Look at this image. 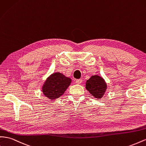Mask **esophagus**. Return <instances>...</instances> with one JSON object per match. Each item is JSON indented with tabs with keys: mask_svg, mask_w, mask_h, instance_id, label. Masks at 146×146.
I'll return each instance as SVG.
<instances>
[{
	"mask_svg": "<svg viewBox=\"0 0 146 146\" xmlns=\"http://www.w3.org/2000/svg\"><path fill=\"white\" fill-rule=\"evenodd\" d=\"M82 82V79H77L76 81V83L77 84H81Z\"/></svg>",
	"mask_w": 146,
	"mask_h": 146,
	"instance_id": "esophagus-1",
	"label": "esophagus"
}]
</instances>
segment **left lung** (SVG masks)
<instances>
[{"instance_id": "left-lung-1", "label": "left lung", "mask_w": 146, "mask_h": 146, "mask_svg": "<svg viewBox=\"0 0 146 146\" xmlns=\"http://www.w3.org/2000/svg\"><path fill=\"white\" fill-rule=\"evenodd\" d=\"M85 87L93 96L99 100L104 95L108 85L102 77L94 75L86 80Z\"/></svg>"}]
</instances>
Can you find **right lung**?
<instances>
[{"instance_id": "obj_1", "label": "right lung", "mask_w": 146, "mask_h": 146, "mask_svg": "<svg viewBox=\"0 0 146 146\" xmlns=\"http://www.w3.org/2000/svg\"><path fill=\"white\" fill-rule=\"evenodd\" d=\"M71 82V78L62 73L54 72L46 78L42 86V92L50 100L58 99L64 93Z\"/></svg>"}]
</instances>
